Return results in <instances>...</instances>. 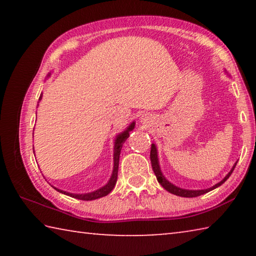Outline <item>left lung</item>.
I'll list each match as a JSON object with an SVG mask.
<instances>
[{
	"label": "left lung",
	"instance_id": "obj_1",
	"mask_svg": "<svg viewBox=\"0 0 256 256\" xmlns=\"http://www.w3.org/2000/svg\"><path fill=\"white\" fill-rule=\"evenodd\" d=\"M150 160H151V166H152V170L156 177H157V180L159 182V184L162 186V188L168 190V192L172 193V194H175V196H183V198H196L198 196H202V194L210 192V190H214L220 186L222 184H224V182H226L229 176L232 175V170H235L236 167V164H234V167L232 168V170L228 172L227 176L224 177V178L219 182L218 184H216L214 186H212L210 188H206V190H184V188H177L174 184H172L170 182H168L166 178H164V176L162 175V170H160V167H159V162H158V154H157V148H156L154 144H151V151H150Z\"/></svg>",
	"mask_w": 256,
	"mask_h": 256
}]
</instances>
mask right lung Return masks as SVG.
<instances>
[{
  "instance_id": "1",
  "label": "right lung",
  "mask_w": 256,
  "mask_h": 256,
  "mask_svg": "<svg viewBox=\"0 0 256 256\" xmlns=\"http://www.w3.org/2000/svg\"><path fill=\"white\" fill-rule=\"evenodd\" d=\"M42 94H40V99L38 100H42ZM136 126V123H131V125L125 130L124 132H122L120 134H118V136H116V140H115V146H114V168H112V177L110 180H108V183L102 186V188H99L97 190H94L92 193H86V194H73V193H68L66 192V190H58L56 188H53L58 190L60 193H63L66 194V196H72L74 198H78V200H84V201H92V200H96V198H102V196H106L108 193L112 192V190L114 188V186L116 184V180H118V162H120V150H122V146L123 144L125 141H126V138L130 136V131H132V130Z\"/></svg>"
}]
</instances>
